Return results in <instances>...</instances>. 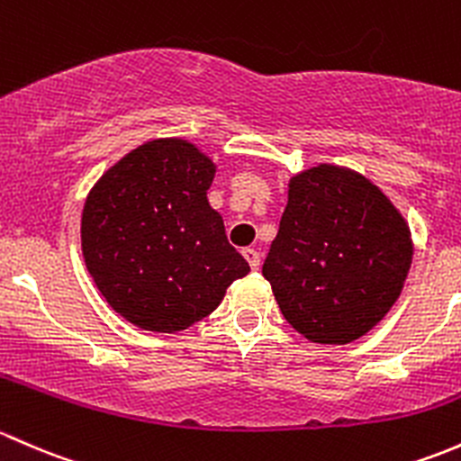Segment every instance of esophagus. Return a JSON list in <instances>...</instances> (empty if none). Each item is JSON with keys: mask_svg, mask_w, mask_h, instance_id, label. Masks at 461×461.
I'll return each mask as SVG.
<instances>
[{"mask_svg": "<svg viewBox=\"0 0 461 461\" xmlns=\"http://www.w3.org/2000/svg\"><path fill=\"white\" fill-rule=\"evenodd\" d=\"M241 253H244L246 262H249L250 268H253V270L259 268V264H262V255H259V250H255V249H244V250H241Z\"/></svg>", "mask_w": 461, "mask_h": 461, "instance_id": "obj_1", "label": "esophagus"}]
</instances>
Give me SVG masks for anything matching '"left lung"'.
I'll list each match as a JSON object with an SVG mask.
<instances>
[{
    "instance_id": "1",
    "label": "left lung",
    "mask_w": 461,
    "mask_h": 461,
    "mask_svg": "<svg viewBox=\"0 0 461 461\" xmlns=\"http://www.w3.org/2000/svg\"><path fill=\"white\" fill-rule=\"evenodd\" d=\"M411 262V230L391 199L355 170L320 164L288 184L262 275L297 333L348 344L391 311Z\"/></svg>"
}]
</instances>
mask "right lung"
<instances>
[{
	"mask_svg": "<svg viewBox=\"0 0 461 461\" xmlns=\"http://www.w3.org/2000/svg\"><path fill=\"white\" fill-rule=\"evenodd\" d=\"M215 164L177 137L131 150L102 175L82 212V253L111 308L175 333L211 315L250 266L206 199Z\"/></svg>",
	"mask_w": 461,
	"mask_h": 461,
	"instance_id": "right-lung-1",
	"label": "right lung"
}]
</instances>
